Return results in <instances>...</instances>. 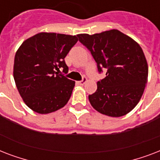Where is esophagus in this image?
<instances>
[{
	"mask_svg": "<svg viewBox=\"0 0 160 160\" xmlns=\"http://www.w3.org/2000/svg\"><path fill=\"white\" fill-rule=\"evenodd\" d=\"M87 82V79H86V78H83V80H80V81H78V84H79V85H84L85 84V83Z\"/></svg>",
	"mask_w": 160,
	"mask_h": 160,
	"instance_id": "1",
	"label": "esophagus"
}]
</instances>
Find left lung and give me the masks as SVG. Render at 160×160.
<instances>
[{
    "label": "left lung",
    "mask_w": 160,
    "mask_h": 160,
    "mask_svg": "<svg viewBox=\"0 0 160 160\" xmlns=\"http://www.w3.org/2000/svg\"><path fill=\"white\" fill-rule=\"evenodd\" d=\"M77 36L92 54L98 70H106L96 91L89 95L90 105L107 116L129 113L139 102L148 81V63L140 46L115 29Z\"/></svg>",
    "instance_id": "8db88e82"
}]
</instances>
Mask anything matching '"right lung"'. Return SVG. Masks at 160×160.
<instances>
[{"mask_svg": "<svg viewBox=\"0 0 160 160\" xmlns=\"http://www.w3.org/2000/svg\"><path fill=\"white\" fill-rule=\"evenodd\" d=\"M76 36L41 32L26 39L15 55L13 76L27 106L39 114L55 112L70 100L75 82L59 75L68 72L65 57Z\"/></svg>", "mask_w": 160, "mask_h": 160, "instance_id": "add662e5", "label": "right lung"}]
</instances>
